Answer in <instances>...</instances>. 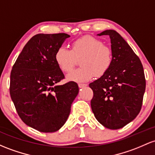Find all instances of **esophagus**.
I'll list each match as a JSON object with an SVG mask.
<instances>
[{
    "label": "esophagus",
    "instance_id": "obj_1",
    "mask_svg": "<svg viewBox=\"0 0 155 155\" xmlns=\"http://www.w3.org/2000/svg\"><path fill=\"white\" fill-rule=\"evenodd\" d=\"M87 84H79V88H83L84 87H86Z\"/></svg>",
    "mask_w": 155,
    "mask_h": 155
}]
</instances>
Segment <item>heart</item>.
Instances as JSON below:
<instances>
[{"instance_id":"obj_1","label":"heart","mask_w":155,"mask_h":155,"mask_svg":"<svg viewBox=\"0 0 155 155\" xmlns=\"http://www.w3.org/2000/svg\"><path fill=\"white\" fill-rule=\"evenodd\" d=\"M54 57L59 68L64 73L71 72L76 59H81L80 68L68 75L67 79L76 82H86L91 80L95 75L101 76L108 71L113 62V51L101 40L85 36L74 42L71 49L59 47Z\"/></svg>"}]
</instances>
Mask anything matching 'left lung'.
I'll return each mask as SVG.
<instances>
[{
	"mask_svg": "<svg viewBox=\"0 0 155 155\" xmlns=\"http://www.w3.org/2000/svg\"><path fill=\"white\" fill-rule=\"evenodd\" d=\"M98 35L110 36L113 62L103 76L89 84L93 91L92 111L104 127L118 130L140 113L146 90L143 68L118 32L106 30Z\"/></svg>",
	"mask_w": 155,
	"mask_h": 155,
	"instance_id": "left-lung-1",
	"label": "left lung"
}]
</instances>
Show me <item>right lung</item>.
Returning a JSON list of instances; mask_svg holds the SVG:
<instances>
[{
    "instance_id": "add662e5",
    "label": "right lung",
    "mask_w": 155,
    "mask_h": 155,
    "mask_svg": "<svg viewBox=\"0 0 155 155\" xmlns=\"http://www.w3.org/2000/svg\"><path fill=\"white\" fill-rule=\"evenodd\" d=\"M70 35L38 34L28 40L10 75V96L21 120L42 132H54L64 124L79 93L74 81L57 85L64 78L55 53Z\"/></svg>"
}]
</instances>
